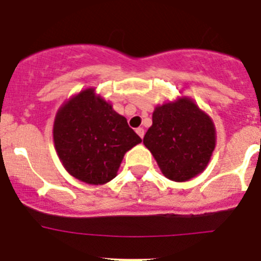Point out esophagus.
Returning a JSON list of instances; mask_svg holds the SVG:
<instances>
[{
    "label": "esophagus",
    "mask_w": 261,
    "mask_h": 261,
    "mask_svg": "<svg viewBox=\"0 0 261 261\" xmlns=\"http://www.w3.org/2000/svg\"><path fill=\"white\" fill-rule=\"evenodd\" d=\"M136 134H138V135L140 136L141 139H144V135H145V131H144L143 127H139V128H136Z\"/></svg>",
    "instance_id": "esophagus-1"
}]
</instances>
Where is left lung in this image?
<instances>
[{
    "instance_id": "left-lung-1",
    "label": "left lung",
    "mask_w": 261,
    "mask_h": 261,
    "mask_svg": "<svg viewBox=\"0 0 261 261\" xmlns=\"http://www.w3.org/2000/svg\"><path fill=\"white\" fill-rule=\"evenodd\" d=\"M144 145L164 177L187 181L201 174L211 160L216 146L215 123L193 99L178 97L155 107Z\"/></svg>"
}]
</instances>
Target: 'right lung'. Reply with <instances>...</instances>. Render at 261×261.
Wrapping results in <instances>:
<instances>
[{
  "label": "right lung",
  "mask_w": 261,
  "mask_h": 261,
  "mask_svg": "<svg viewBox=\"0 0 261 261\" xmlns=\"http://www.w3.org/2000/svg\"><path fill=\"white\" fill-rule=\"evenodd\" d=\"M53 139L65 170L75 179L93 186L114 179L123 155L141 143L127 120L93 87L60 106L54 118Z\"/></svg>",
  "instance_id": "obj_1"
}]
</instances>
